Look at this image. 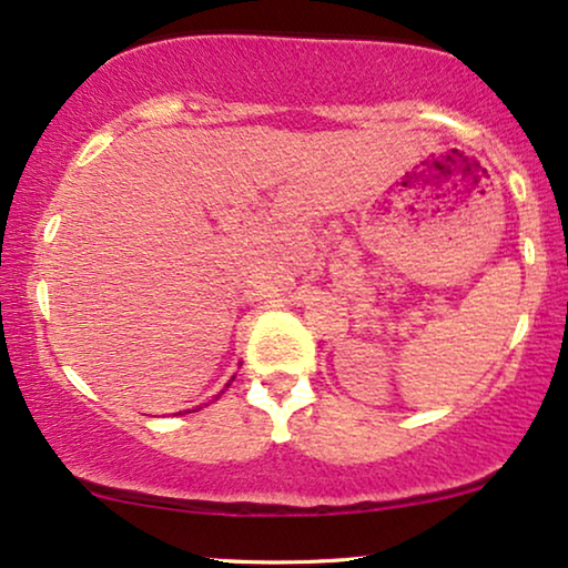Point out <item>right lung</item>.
<instances>
[{
    "label": "right lung",
    "instance_id": "1",
    "mask_svg": "<svg viewBox=\"0 0 568 568\" xmlns=\"http://www.w3.org/2000/svg\"><path fill=\"white\" fill-rule=\"evenodd\" d=\"M231 383H233V379H231ZM231 383H227V385H231ZM227 385H225V387H227Z\"/></svg>",
    "mask_w": 568,
    "mask_h": 568
}]
</instances>
